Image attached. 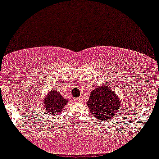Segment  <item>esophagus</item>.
Listing matches in <instances>:
<instances>
[{
	"label": "esophagus",
	"instance_id": "1",
	"mask_svg": "<svg viewBox=\"0 0 159 159\" xmlns=\"http://www.w3.org/2000/svg\"><path fill=\"white\" fill-rule=\"evenodd\" d=\"M76 100H77L78 102H81L82 101V98H81V96H80V97H78V98H76Z\"/></svg>",
	"mask_w": 159,
	"mask_h": 159
}]
</instances>
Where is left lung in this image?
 I'll use <instances>...</instances> for the list:
<instances>
[{"label":"left lung","instance_id":"1","mask_svg":"<svg viewBox=\"0 0 159 159\" xmlns=\"http://www.w3.org/2000/svg\"><path fill=\"white\" fill-rule=\"evenodd\" d=\"M109 87V83L106 82L105 85L93 89L87 103L91 114L102 123L109 119L112 120L115 116H119L118 110L121 108V100Z\"/></svg>","mask_w":159,"mask_h":159}]
</instances>
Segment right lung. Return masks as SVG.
<instances>
[{
    "mask_svg": "<svg viewBox=\"0 0 159 159\" xmlns=\"http://www.w3.org/2000/svg\"><path fill=\"white\" fill-rule=\"evenodd\" d=\"M66 103H68V100L63 98L62 95L54 88L43 99V109L52 115L59 114L63 111Z\"/></svg>",
    "mask_w": 159,
    "mask_h": 159,
    "instance_id": "add662e5",
    "label": "right lung"
}]
</instances>
